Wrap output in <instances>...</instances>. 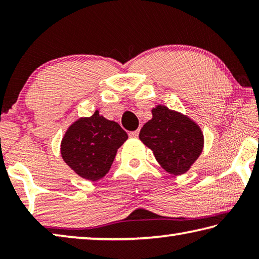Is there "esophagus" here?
<instances>
[{"label": "esophagus", "instance_id": "esophagus-1", "mask_svg": "<svg viewBox=\"0 0 259 259\" xmlns=\"http://www.w3.org/2000/svg\"><path fill=\"white\" fill-rule=\"evenodd\" d=\"M139 135V131L136 130V131H131V133H129V137L130 138H137Z\"/></svg>", "mask_w": 259, "mask_h": 259}]
</instances>
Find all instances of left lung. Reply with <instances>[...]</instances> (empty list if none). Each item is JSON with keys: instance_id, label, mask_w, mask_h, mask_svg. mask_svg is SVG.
Wrapping results in <instances>:
<instances>
[{"instance_id": "8db88e82", "label": "left lung", "mask_w": 259, "mask_h": 259, "mask_svg": "<svg viewBox=\"0 0 259 259\" xmlns=\"http://www.w3.org/2000/svg\"><path fill=\"white\" fill-rule=\"evenodd\" d=\"M139 139L162 168L175 176L187 172L204 146L202 129L194 120L161 104L152 108V119L140 130Z\"/></svg>"}]
</instances>
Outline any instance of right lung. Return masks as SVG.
I'll return each instance as SVG.
<instances>
[{
	"label": "right lung",
	"instance_id": "1",
	"mask_svg": "<svg viewBox=\"0 0 259 259\" xmlns=\"http://www.w3.org/2000/svg\"><path fill=\"white\" fill-rule=\"evenodd\" d=\"M126 139L128 135L119 123L96 109L91 116L80 117L68 126L61 139L60 154L77 176L97 182L106 176Z\"/></svg>",
	"mask_w": 259,
	"mask_h": 259
}]
</instances>
